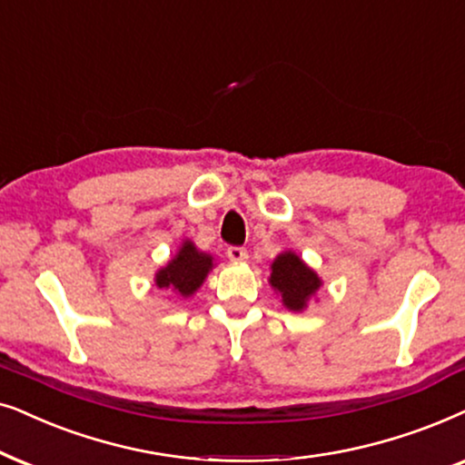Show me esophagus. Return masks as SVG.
<instances>
[{
	"instance_id": "obj_1",
	"label": "esophagus",
	"mask_w": 465,
	"mask_h": 465,
	"mask_svg": "<svg viewBox=\"0 0 465 465\" xmlns=\"http://www.w3.org/2000/svg\"><path fill=\"white\" fill-rule=\"evenodd\" d=\"M227 257L232 259V262H244V259L249 257V252H246V249H242V246H229Z\"/></svg>"
}]
</instances>
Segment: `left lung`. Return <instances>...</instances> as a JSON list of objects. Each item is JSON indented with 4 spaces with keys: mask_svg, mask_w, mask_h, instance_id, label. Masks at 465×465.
Returning a JSON list of instances; mask_svg holds the SVG:
<instances>
[{
    "mask_svg": "<svg viewBox=\"0 0 465 465\" xmlns=\"http://www.w3.org/2000/svg\"><path fill=\"white\" fill-rule=\"evenodd\" d=\"M270 284L281 293L284 308L302 312L323 282L317 272L308 268L293 251H284L272 263Z\"/></svg>",
    "mask_w": 465,
    "mask_h": 465,
    "instance_id": "8db88e82",
    "label": "left lung"
}]
</instances>
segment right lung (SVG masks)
<instances>
[{"mask_svg": "<svg viewBox=\"0 0 465 465\" xmlns=\"http://www.w3.org/2000/svg\"><path fill=\"white\" fill-rule=\"evenodd\" d=\"M213 265V255L197 251L191 240H184L176 257L154 274V284L159 289H172L178 295L191 297L206 281Z\"/></svg>", "mask_w": 465, "mask_h": 465, "instance_id": "add662e5", "label": "right lung"}]
</instances>
